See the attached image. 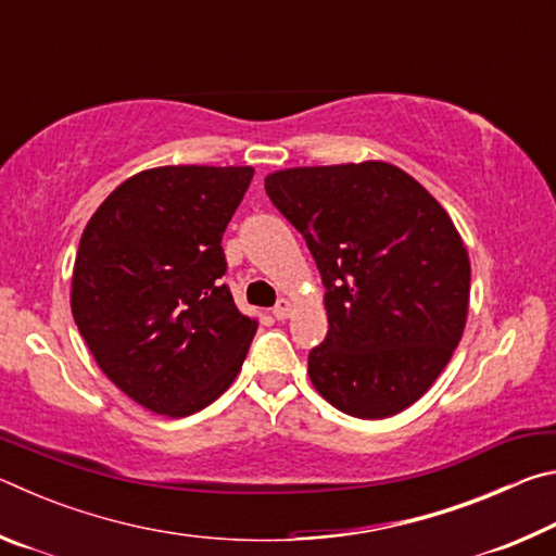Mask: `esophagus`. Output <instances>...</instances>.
Listing matches in <instances>:
<instances>
[{
  "label": "esophagus",
  "mask_w": 556,
  "mask_h": 556,
  "mask_svg": "<svg viewBox=\"0 0 556 556\" xmlns=\"http://www.w3.org/2000/svg\"><path fill=\"white\" fill-rule=\"evenodd\" d=\"M271 314H275L277 321H285V318H289V314H291V301L289 299H279L277 306L271 308Z\"/></svg>",
  "instance_id": "obj_1"
}]
</instances>
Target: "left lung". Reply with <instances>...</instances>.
Here are the masks:
<instances>
[{
	"label": "left lung",
	"mask_w": 556,
	"mask_h": 556,
	"mask_svg": "<svg viewBox=\"0 0 556 556\" xmlns=\"http://www.w3.org/2000/svg\"><path fill=\"white\" fill-rule=\"evenodd\" d=\"M265 188L326 287L328 336L308 353L314 388L357 419L407 409L466 328L470 262L454 220L388 162L281 168Z\"/></svg>",
	"instance_id": "1"
}]
</instances>
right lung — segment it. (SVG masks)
Listing matches in <instances>:
<instances>
[{"instance_id": "obj_1", "label": "right lung", "mask_w": 556, "mask_h": 556, "mask_svg": "<svg viewBox=\"0 0 556 556\" xmlns=\"http://www.w3.org/2000/svg\"><path fill=\"white\" fill-rule=\"evenodd\" d=\"M252 166H156L92 213L71 308L100 370L144 409L188 417L230 388L257 331L223 285V232Z\"/></svg>"}]
</instances>
